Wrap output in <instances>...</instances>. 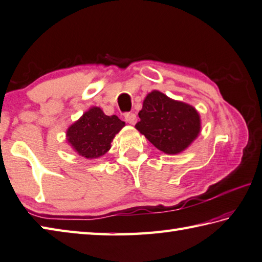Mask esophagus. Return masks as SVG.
<instances>
[{"label":"esophagus","instance_id":"1","mask_svg":"<svg viewBox=\"0 0 262 262\" xmlns=\"http://www.w3.org/2000/svg\"><path fill=\"white\" fill-rule=\"evenodd\" d=\"M125 119L128 124L135 125L137 121V117L135 114H133V112H127V114H125Z\"/></svg>","mask_w":262,"mask_h":262}]
</instances>
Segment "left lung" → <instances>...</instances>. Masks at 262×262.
Segmentation results:
<instances>
[{
    "label": "left lung",
    "mask_w": 262,
    "mask_h": 262,
    "mask_svg": "<svg viewBox=\"0 0 262 262\" xmlns=\"http://www.w3.org/2000/svg\"><path fill=\"white\" fill-rule=\"evenodd\" d=\"M135 125L158 150L177 155L195 140L200 133V116L193 106L173 101L158 91L147 94Z\"/></svg>",
    "instance_id": "1"
}]
</instances>
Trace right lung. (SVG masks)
<instances>
[{"mask_svg": "<svg viewBox=\"0 0 262 262\" xmlns=\"http://www.w3.org/2000/svg\"><path fill=\"white\" fill-rule=\"evenodd\" d=\"M124 126L117 116H106L100 107L93 106L69 127L67 137L79 156L94 159L110 150L111 141Z\"/></svg>", "mask_w": 262, "mask_h": 262, "instance_id": "right-lung-1", "label": "right lung"}]
</instances>
